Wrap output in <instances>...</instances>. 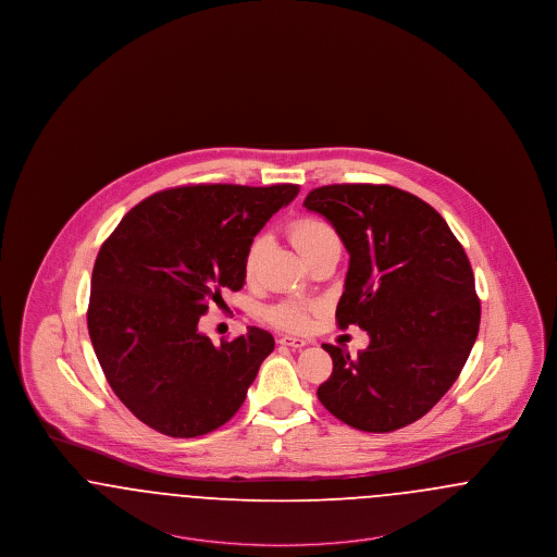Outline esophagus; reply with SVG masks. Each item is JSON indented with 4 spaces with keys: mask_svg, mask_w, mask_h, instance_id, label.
I'll return each instance as SVG.
<instances>
[{
    "mask_svg": "<svg viewBox=\"0 0 557 557\" xmlns=\"http://www.w3.org/2000/svg\"><path fill=\"white\" fill-rule=\"evenodd\" d=\"M277 343L284 346H292V348H302V346H307L305 338H296V336H280Z\"/></svg>",
    "mask_w": 557,
    "mask_h": 557,
    "instance_id": "34e87169",
    "label": "esophagus"
}]
</instances>
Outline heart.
I'll list each match as a JSON object with an SVG mask.
<instances>
[{
  "label": "heart",
  "mask_w": 557,
  "mask_h": 557,
  "mask_svg": "<svg viewBox=\"0 0 557 557\" xmlns=\"http://www.w3.org/2000/svg\"><path fill=\"white\" fill-rule=\"evenodd\" d=\"M290 239L294 248L300 252L302 259L311 257L313 252H318L325 246H341V238L336 234V230L319 219V216H300L296 221H292ZM265 248V238L257 236L248 244L246 255H244V275L250 280L257 271L259 259L263 255ZM267 319L280 327L286 330H302L309 323V307L302 302H280L267 309Z\"/></svg>",
  "instance_id": "obj_1"
}]
</instances>
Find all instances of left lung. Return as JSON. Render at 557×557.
Wrapping results in <instances>:
<instances>
[{"instance_id": "left-lung-1", "label": "left lung", "mask_w": 557, "mask_h": 557, "mask_svg": "<svg viewBox=\"0 0 557 557\" xmlns=\"http://www.w3.org/2000/svg\"><path fill=\"white\" fill-rule=\"evenodd\" d=\"M305 209L325 216L350 255L338 325L370 334L357 357L323 346L334 370L318 388L321 405L363 432L413 424L476 343L480 300L463 246L438 212L398 187H318Z\"/></svg>"}]
</instances>
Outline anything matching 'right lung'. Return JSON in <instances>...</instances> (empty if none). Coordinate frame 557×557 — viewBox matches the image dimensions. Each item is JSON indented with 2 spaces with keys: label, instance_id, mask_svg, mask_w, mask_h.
I'll list each match as a JSON object with an SVG mask.
<instances>
[{
  "label": "right lung",
  "instance_id": "obj_1",
  "mask_svg": "<svg viewBox=\"0 0 557 557\" xmlns=\"http://www.w3.org/2000/svg\"><path fill=\"white\" fill-rule=\"evenodd\" d=\"M298 186L198 184L157 191L102 244L87 309L110 388L160 434L194 438L230 422L273 350L250 327L214 346L198 321L244 286V255Z\"/></svg>",
  "mask_w": 557,
  "mask_h": 557
}]
</instances>
